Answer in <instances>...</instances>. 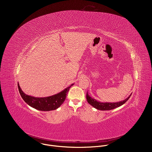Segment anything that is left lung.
I'll use <instances>...</instances> for the list:
<instances>
[{"mask_svg":"<svg viewBox=\"0 0 152 152\" xmlns=\"http://www.w3.org/2000/svg\"><path fill=\"white\" fill-rule=\"evenodd\" d=\"M131 95H132V94L127 98H126L124 101L117 102H99V101H96V99L91 98L88 95V92H87L86 97H87L88 102L91 105H92L94 108L97 109L98 110H111V109H113L122 106V105H124L129 99Z\"/></svg>","mask_w":152,"mask_h":152,"instance_id":"obj_1","label":"left lung"}]
</instances>
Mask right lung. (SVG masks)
<instances>
[{"label":"right lung","mask_w":152,"mask_h":152,"mask_svg":"<svg viewBox=\"0 0 152 152\" xmlns=\"http://www.w3.org/2000/svg\"><path fill=\"white\" fill-rule=\"evenodd\" d=\"M18 85L20 94L23 99L29 106L42 111H50L58 108L63 104L69 88L74 85V84L66 88L63 91L57 94L43 98L34 97L26 95L20 88L19 83Z\"/></svg>","instance_id":"1"}]
</instances>
